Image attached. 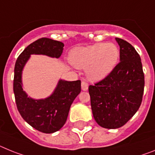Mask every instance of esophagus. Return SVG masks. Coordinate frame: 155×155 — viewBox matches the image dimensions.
<instances>
[{
	"label": "esophagus",
	"mask_w": 155,
	"mask_h": 155,
	"mask_svg": "<svg viewBox=\"0 0 155 155\" xmlns=\"http://www.w3.org/2000/svg\"><path fill=\"white\" fill-rule=\"evenodd\" d=\"M81 87L83 91H87V90H88V83H87L86 81H82Z\"/></svg>",
	"instance_id": "obj_1"
}]
</instances>
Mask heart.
I'll return each instance as SVG.
<instances>
[{"instance_id":"obj_1","label":"heart","mask_w":155,"mask_h":155,"mask_svg":"<svg viewBox=\"0 0 155 155\" xmlns=\"http://www.w3.org/2000/svg\"><path fill=\"white\" fill-rule=\"evenodd\" d=\"M119 56V48L115 44L99 43L72 50L69 60L76 68L87 69V76L91 81H100L116 67Z\"/></svg>"}]
</instances>
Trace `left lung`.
I'll use <instances>...</instances> for the list:
<instances>
[{"instance_id": "left-lung-1", "label": "left lung", "mask_w": 155, "mask_h": 155, "mask_svg": "<svg viewBox=\"0 0 155 155\" xmlns=\"http://www.w3.org/2000/svg\"><path fill=\"white\" fill-rule=\"evenodd\" d=\"M115 40L120 48V62L107 77L89 87L94 118L105 129L122 127L135 115L144 89L139 54L126 40Z\"/></svg>"}]
</instances>
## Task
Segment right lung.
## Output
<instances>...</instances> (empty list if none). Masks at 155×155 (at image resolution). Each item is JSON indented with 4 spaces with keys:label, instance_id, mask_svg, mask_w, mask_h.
<instances>
[{
    "label": "right lung",
    "instance_id": "add662e5",
    "mask_svg": "<svg viewBox=\"0 0 155 155\" xmlns=\"http://www.w3.org/2000/svg\"><path fill=\"white\" fill-rule=\"evenodd\" d=\"M64 44L49 38L36 40L20 54L15 65L13 91L16 105L24 120L44 134H53L64 125L70 107L81 91V81L60 79L53 94L45 99L36 100L28 97L22 89L21 74L31 54H43L58 58Z\"/></svg>",
    "mask_w": 155,
    "mask_h": 155
}]
</instances>
